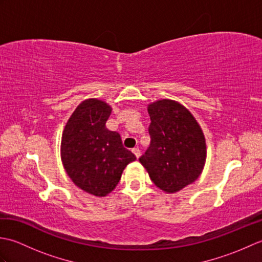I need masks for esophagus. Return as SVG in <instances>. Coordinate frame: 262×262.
Here are the masks:
<instances>
[{
  "mask_svg": "<svg viewBox=\"0 0 262 262\" xmlns=\"http://www.w3.org/2000/svg\"><path fill=\"white\" fill-rule=\"evenodd\" d=\"M132 152L135 154V157H136L137 159L140 158V155H141V151H140V148H138V147H134V148L132 149Z\"/></svg>",
  "mask_w": 262,
  "mask_h": 262,
  "instance_id": "34e87169",
  "label": "esophagus"
}]
</instances>
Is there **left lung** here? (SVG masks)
I'll use <instances>...</instances> for the list:
<instances>
[{
    "mask_svg": "<svg viewBox=\"0 0 262 262\" xmlns=\"http://www.w3.org/2000/svg\"><path fill=\"white\" fill-rule=\"evenodd\" d=\"M151 136L140 162L154 185L165 192H177L202 173L206 161L203 130L190 111L173 100L148 105Z\"/></svg>",
    "mask_w": 262,
    "mask_h": 262,
    "instance_id": "obj_1",
    "label": "left lung"
}]
</instances>
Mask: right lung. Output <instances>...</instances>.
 <instances>
[{"label": "right lung", "instance_id": "right-lung-1", "mask_svg": "<svg viewBox=\"0 0 262 262\" xmlns=\"http://www.w3.org/2000/svg\"><path fill=\"white\" fill-rule=\"evenodd\" d=\"M111 107L98 99L77 105L62 137V161L75 185L94 196L103 197L118 185L128 163L136 160L122 146L120 135L105 128Z\"/></svg>", "mask_w": 262, "mask_h": 262}]
</instances>
